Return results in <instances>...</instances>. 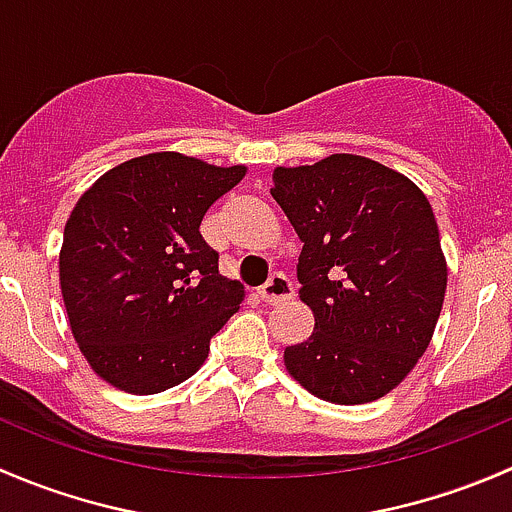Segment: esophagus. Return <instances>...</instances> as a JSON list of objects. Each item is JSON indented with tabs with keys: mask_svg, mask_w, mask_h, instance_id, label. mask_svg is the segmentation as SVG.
<instances>
[{
	"mask_svg": "<svg viewBox=\"0 0 512 512\" xmlns=\"http://www.w3.org/2000/svg\"><path fill=\"white\" fill-rule=\"evenodd\" d=\"M260 297H262V302H267V304L285 302V299L294 297V287L285 275L275 272V275H272L270 280L260 287Z\"/></svg>",
	"mask_w": 512,
	"mask_h": 512,
	"instance_id": "1",
	"label": "esophagus"
}]
</instances>
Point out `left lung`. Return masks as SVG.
<instances>
[{
    "label": "left lung",
    "mask_w": 512,
    "mask_h": 512,
    "mask_svg": "<svg viewBox=\"0 0 512 512\" xmlns=\"http://www.w3.org/2000/svg\"><path fill=\"white\" fill-rule=\"evenodd\" d=\"M272 198L299 240V297L314 312L287 371L332 404H369L426 352L446 294V260L426 195L352 153L277 168Z\"/></svg>",
    "instance_id": "obj_1"
}]
</instances>
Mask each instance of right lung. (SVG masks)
Wrapping results in <instances>:
<instances>
[{
  "label": "right lung",
  "instance_id": "add662e5",
  "mask_svg": "<svg viewBox=\"0 0 512 512\" xmlns=\"http://www.w3.org/2000/svg\"><path fill=\"white\" fill-rule=\"evenodd\" d=\"M245 178L180 153L116 165L66 220L59 280L71 332L101 379L158 394L203 366L245 287L218 272L200 223Z\"/></svg>",
  "mask_w": 512,
  "mask_h": 512
}]
</instances>
